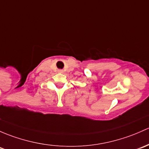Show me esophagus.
Here are the masks:
<instances>
[{"mask_svg": "<svg viewBox=\"0 0 149 149\" xmlns=\"http://www.w3.org/2000/svg\"><path fill=\"white\" fill-rule=\"evenodd\" d=\"M58 73H63V70L62 69H59L58 70Z\"/></svg>", "mask_w": 149, "mask_h": 149, "instance_id": "1", "label": "esophagus"}]
</instances>
